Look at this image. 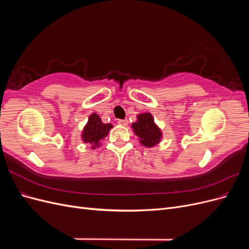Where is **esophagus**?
I'll return each mask as SVG.
<instances>
[{
    "label": "esophagus",
    "instance_id": "obj_1",
    "mask_svg": "<svg viewBox=\"0 0 249 249\" xmlns=\"http://www.w3.org/2000/svg\"><path fill=\"white\" fill-rule=\"evenodd\" d=\"M127 119H118L117 120V124H120V125H126L127 124Z\"/></svg>",
    "mask_w": 249,
    "mask_h": 249
}]
</instances>
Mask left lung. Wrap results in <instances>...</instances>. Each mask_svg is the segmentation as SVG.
<instances>
[{
	"mask_svg": "<svg viewBox=\"0 0 249 249\" xmlns=\"http://www.w3.org/2000/svg\"><path fill=\"white\" fill-rule=\"evenodd\" d=\"M134 133L140 138V143L146 147H153L160 142L162 132L154 122L150 113L137 115V122L132 124Z\"/></svg>",
	"mask_w": 249,
	"mask_h": 249,
	"instance_id": "left-lung-1",
	"label": "left lung"
}]
</instances>
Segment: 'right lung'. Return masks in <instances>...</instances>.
I'll return each instance as SVG.
<instances>
[{"label": "right lung", "instance_id": "1", "mask_svg": "<svg viewBox=\"0 0 249 249\" xmlns=\"http://www.w3.org/2000/svg\"><path fill=\"white\" fill-rule=\"evenodd\" d=\"M113 125L111 124H104L101 117L93 113L89 116L88 123L82 132V140L85 143H90L91 148L100 145V141L107 136Z\"/></svg>", "mask_w": 249, "mask_h": 249}]
</instances>
